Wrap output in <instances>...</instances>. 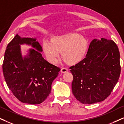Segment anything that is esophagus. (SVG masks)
<instances>
[{
	"mask_svg": "<svg viewBox=\"0 0 124 124\" xmlns=\"http://www.w3.org/2000/svg\"><path fill=\"white\" fill-rule=\"evenodd\" d=\"M67 71H68L67 68H66V67H62L61 69V71L62 73H66V72H67Z\"/></svg>",
	"mask_w": 124,
	"mask_h": 124,
	"instance_id": "obj_1",
	"label": "esophagus"
}]
</instances>
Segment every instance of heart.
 <instances>
[{
	"mask_svg": "<svg viewBox=\"0 0 124 124\" xmlns=\"http://www.w3.org/2000/svg\"><path fill=\"white\" fill-rule=\"evenodd\" d=\"M44 52L51 63L57 62L62 51V56L65 61L74 63L82 59L88 47L87 40L77 33H69L54 37L51 42H43Z\"/></svg>",
	"mask_w": 124,
	"mask_h": 124,
	"instance_id": "b5f03b06",
	"label": "heart"
}]
</instances>
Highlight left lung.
Returning a JSON list of instances; mask_svg holds the SVG:
<instances>
[{
  "instance_id": "1",
  "label": "left lung",
  "mask_w": 124,
  "mask_h": 124,
  "mask_svg": "<svg viewBox=\"0 0 124 124\" xmlns=\"http://www.w3.org/2000/svg\"><path fill=\"white\" fill-rule=\"evenodd\" d=\"M73 94L82 104H92L109 97L121 73L120 51L113 40L93 39L86 57L70 67Z\"/></svg>"
}]
</instances>
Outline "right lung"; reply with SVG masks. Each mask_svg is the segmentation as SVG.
Here are the masks:
<instances>
[{
	"mask_svg": "<svg viewBox=\"0 0 124 124\" xmlns=\"http://www.w3.org/2000/svg\"><path fill=\"white\" fill-rule=\"evenodd\" d=\"M23 43L36 49L31 50L29 57L23 60L19 45ZM42 51L36 39L21 38L18 34L7 46L3 63L4 79L13 95L22 102H43L50 94L53 81L61 70L42 57Z\"/></svg>",
	"mask_w": 124,
	"mask_h": 124,
	"instance_id": "add662e5",
	"label": "right lung"
}]
</instances>
